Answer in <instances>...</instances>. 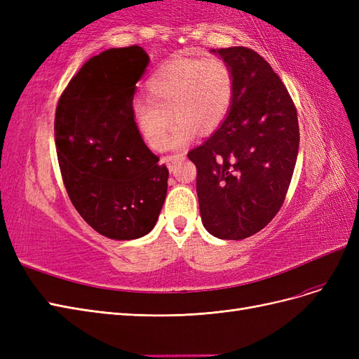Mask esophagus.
I'll use <instances>...</instances> for the list:
<instances>
[{
    "label": "esophagus",
    "instance_id": "1",
    "mask_svg": "<svg viewBox=\"0 0 359 359\" xmlns=\"http://www.w3.org/2000/svg\"><path fill=\"white\" fill-rule=\"evenodd\" d=\"M184 158H186V156L184 154H170V156L161 157V163H165V165L169 168V170H173V168H175V165H177V161L184 160Z\"/></svg>",
    "mask_w": 359,
    "mask_h": 359
}]
</instances>
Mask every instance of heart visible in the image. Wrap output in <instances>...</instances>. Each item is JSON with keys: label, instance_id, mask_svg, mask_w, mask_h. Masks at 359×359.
I'll list each match as a JSON object with an SVG mask.
<instances>
[{"label": "heart", "instance_id": "heart-1", "mask_svg": "<svg viewBox=\"0 0 359 359\" xmlns=\"http://www.w3.org/2000/svg\"><path fill=\"white\" fill-rule=\"evenodd\" d=\"M147 93L148 99H137L132 106L137 133L156 149L172 116L175 121L165 148H180L198 130L208 135L223 124L233 103L235 78L222 58H177L151 74Z\"/></svg>", "mask_w": 359, "mask_h": 359}]
</instances>
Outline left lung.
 Wrapping results in <instances>:
<instances>
[{"label":"left lung","mask_w":359,"mask_h":359,"mask_svg":"<svg viewBox=\"0 0 359 359\" xmlns=\"http://www.w3.org/2000/svg\"><path fill=\"white\" fill-rule=\"evenodd\" d=\"M212 52L233 72V103L220 128L187 156L198 169L205 229L235 241L262 231L283 205L298 157V115L285 83L257 52Z\"/></svg>","instance_id":"1"}]
</instances>
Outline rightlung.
<instances>
[{"label": "right lung", "mask_w": 359, "mask_h": 359, "mask_svg": "<svg viewBox=\"0 0 359 359\" xmlns=\"http://www.w3.org/2000/svg\"><path fill=\"white\" fill-rule=\"evenodd\" d=\"M149 57L140 46L107 49L86 61L55 114L58 163L73 206L95 232L136 240L153 231L169 170L133 124L136 82Z\"/></svg>", "instance_id": "right-lung-1"}]
</instances>
